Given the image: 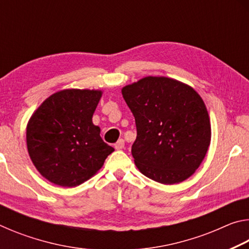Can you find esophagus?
Here are the masks:
<instances>
[{"label": "esophagus", "mask_w": 249, "mask_h": 249, "mask_svg": "<svg viewBox=\"0 0 249 249\" xmlns=\"http://www.w3.org/2000/svg\"><path fill=\"white\" fill-rule=\"evenodd\" d=\"M124 146H125V141H124V140H119V141H117V142H115V144H114L115 149H117V150L123 149Z\"/></svg>", "instance_id": "esophagus-1"}]
</instances>
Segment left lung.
Masks as SVG:
<instances>
[{"label":"left lung","mask_w":249,"mask_h":249,"mask_svg":"<svg viewBox=\"0 0 249 249\" xmlns=\"http://www.w3.org/2000/svg\"><path fill=\"white\" fill-rule=\"evenodd\" d=\"M122 94L135 117L132 155L142 174L163 184L195 174L211 142L209 113L197 92L175 79L146 77Z\"/></svg>","instance_id":"obj_1"}]
</instances>
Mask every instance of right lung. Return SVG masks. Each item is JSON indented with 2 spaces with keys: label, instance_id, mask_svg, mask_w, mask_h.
I'll list each match as a JSON object with an SVG mask.
<instances>
[{
  "label": "right lung",
  "instance_id": "right-lung-1",
  "mask_svg": "<svg viewBox=\"0 0 249 249\" xmlns=\"http://www.w3.org/2000/svg\"><path fill=\"white\" fill-rule=\"evenodd\" d=\"M101 96L100 90H61L46 99L29 119V157L50 182L61 187L81 184L114 151L101 138L99 126L92 123Z\"/></svg>",
  "mask_w": 249,
  "mask_h": 249
}]
</instances>
